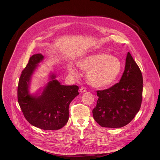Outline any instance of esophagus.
<instances>
[{"instance_id":"esophagus-1","label":"esophagus","mask_w":160,"mask_h":160,"mask_svg":"<svg viewBox=\"0 0 160 160\" xmlns=\"http://www.w3.org/2000/svg\"><path fill=\"white\" fill-rule=\"evenodd\" d=\"M80 92H86V91H87V88H86L85 87L82 86V87L80 88Z\"/></svg>"}]
</instances>
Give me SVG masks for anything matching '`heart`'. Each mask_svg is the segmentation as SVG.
Masks as SVG:
<instances>
[{"label":"heart","mask_w":160,"mask_h":160,"mask_svg":"<svg viewBox=\"0 0 160 160\" xmlns=\"http://www.w3.org/2000/svg\"><path fill=\"white\" fill-rule=\"evenodd\" d=\"M77 64L80 69L88 72V82L95 87H105L112 84L122 70V62L118 59L104 53L86 56L79 60ZM68 70L72 75L78 76L77 68L73 64L68 66Z\"/></svg>","instance_id":"1"}]
</instances>
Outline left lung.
<instances>
[{
    "instance_id": "8db88e82",
    "label": "left lung",
    "mask_w": 160,
    "mask_h": 160,
    "mask_svg": "<svg viewBox=\"0 0 160 160\" xmlns=\"http://www.w3.org/2000/svg\"><path fill=\"white\" fill-rule=\"evenodd\" d=\"M142 89L141 71L128 52L120 82L108 89L96 91L98 99L92 110L94 120L103 127L127 125L141 108Z\"/></svg>"
}]
</instances>
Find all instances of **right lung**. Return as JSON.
<instances>
[{
	"label": "right lung",
	"instance_id": "right-lung-1",
	"mask_svg": "<svg viewBox=\"0 0 160 160\" xmlns=\"http://www.w3.org/2000/svg\"><path fill=\"white\" fill-rule=\"evenodd\" d=\"M43 58L41 54L30 58L22 71L18 86V101L26 120L32 125L48 130L63 127L69 118V105L79 94L77 85H62L52 75L42 95L36 97L28 94L31 76L37 64Z\"/></svg>",
	"mask_w": 160,
	"mask_h": 160
}]
</instances>
